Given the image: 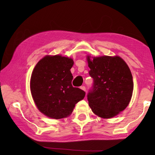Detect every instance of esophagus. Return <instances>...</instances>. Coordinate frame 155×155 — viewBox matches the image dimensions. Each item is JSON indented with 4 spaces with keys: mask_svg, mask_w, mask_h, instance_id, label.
Instances as JSON below:
<instances>
[{
    "mask_svg": "<svg viewBox=\"0 0 155 155\" xmlns=\"http://www.w3.org/2000/svg\"><path fill=\"white\" fill-rule=\"evenodd\" d=\"M81 90H83V91H86V87H85V86H81Z\"/></svg>",
    "mask_w": 155,
    "mask_h": 155,
    "instance_id": "1",
    "label": "esophagus"
}]
</instances>
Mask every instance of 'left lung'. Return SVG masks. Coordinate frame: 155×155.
I'll use <instances>...</instances> for the list:
<instances>
[{
	"label": "left lung",
	"mask_w": 155,
	"mask_h": 155,
	"mask_svg": "<svg viewBox=\"0 0 155 155\" xmlns=\"http://www.w3.org/2000/svg\"><path fill=\"white\" fill-rule=\"evenodd\" d=\"M93 78L87 94L89 105L102 118H111L126 109L133 91V77L128 65L118 56L87 57Z\"/></svg>",
	"instance_id": "obj_1"
}]
</instances>
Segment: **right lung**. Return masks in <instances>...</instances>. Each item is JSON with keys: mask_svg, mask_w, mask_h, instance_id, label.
I'll return each mask as SVG.
<instances>
[{"mask_svg": "<svg viewBox=\"0 0 155 155\" xmlns=\"http://www.w3.org/2000/svg\"><path fill=\"white\" fill-rule=\"evenodd\" d=\"M73 59L46 55L34 68L30 81L31 95L38 109L50 118L61 119L72 114L85 92L72 85Z\"/></svg>", "mask_w": 155, "mask_h": 155, "instance_id": "right-lung-1", "label": "right lung"}]
</instances>
